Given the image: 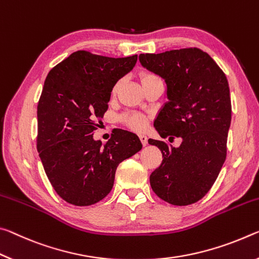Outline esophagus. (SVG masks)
I'll return each instance as SVG.
<instances>
[{
    "mask_svg": "<svg viewBox=\"0 0 259 259\" xmlns=\"http://www.w3.org/2000/svg\"><path fill=\"white\" fill-rule=\"evenodd\" d=\"M139 138H140V141H141V143L143 146H147V143H148V138L146 137L145 134H140L139 135Z\"/></svg>",
    "mask_w": 259,
    "mask_h": 259,
    "instance_id": "1",
    "label": "esophagus"
}]
</instances>
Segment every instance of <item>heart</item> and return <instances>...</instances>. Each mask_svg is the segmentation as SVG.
I'll return each instance as SVG.
<instances>
[{
	"instance_id": "1",
	"label": "heart",
	"mask_w": 259,
	"mask_h": 259,
	"mask_svg": "<svg viewBox=\"0 0 259 259\" xmlns=\"http://www.w3.org/2000/svg\"><path fill=\"white\" fill-rule=\"evenodd\" d=\"M159 78L152 72H148V71H143L140 73V81H141V84H147L149 82L155 81V80H158ZM120 81H118L116 84H114L112 88V94H116V92L119 88ZM121 121L124 122L126 126H128L130 128L135 130V131H142L145 130L147 125H148V117L145 116L142 113H125L124 116L121 117Z\"/></svg>"
}]
</instances>
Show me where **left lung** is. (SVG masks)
I'll return each mask as SVG.
<instances>
[{
    "mask_svg": "<svg viewBox=\"0 0 259 259\" xmlns=\"http://www.w3.org/2000/svg\"><path fill=\"white\" fill-rule=\"evenodd\" d=\"M143 67L162 77L168 102L154 122L163 139L181 138L180 147L149 139L163 154L150 175L154 193L172 205L200 201L212 187L226 159L232 104L225 73L198 48L141 54Z\"/></svg>",
    "mask_w": 259,
    "mask_h": 259,
    "instance_id": "left-lung-1",
    "label": "left lung"
}]
</instances>
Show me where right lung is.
Instances as JSON below:
<instances>
[{
    "label": "right lung",
    "mask_w": 259,
    "mask_h": 259,
    "mask_svg": "<svg viewBox=\"0 0 259 259\" xmlns=\"http://www.w3.org/2000/svg\"><path fill=\"white\" fill-rule=\"evenodd\" d=\"M138 55L112 58L78 50L53 67L37 103L36 148L50 184L78 206L111 192L117 166L141 150L138 135L116 130L105 145L93 138L112 88L133 69Z\"/></svg>",
    "instance_id": "obj_1"
}]
</instances>
